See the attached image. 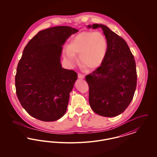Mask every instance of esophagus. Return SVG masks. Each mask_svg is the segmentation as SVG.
Here are the masks:
<instances>
[{"instance_id":"34e87169","label":"esophagus","mask_w":157,"mask_h":157,"mask_svg":"<svg viewBox=\"0 0 157 157\" xmlns=\"http://www.w3.org/2000/svg\"><path fill=\"white\" fill-rule=\"evenodd\" d=\"M78 77L79 79H84L85 78V76L83 75H82L81 74H78Z\"/></svg>"}]
</instances>
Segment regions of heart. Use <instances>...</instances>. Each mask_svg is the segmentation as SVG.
I'll use <instances>...</instances> for the list:
<instances>
[{"instance_id": "obj_1", "label": "heart", "mask_w": 157, "mask_h": 157, "mask_svg": "<svg viewBox=\"0 0 157 157\" xmlns=\"http://www.w3.org/2000/svg\"><path fill=\"white\" fill-rule=\"evenodd\" d=\"M108 48V40L100 32H82L76 35L66 49L65 58L68 64L74 66L79 55L81 63L90 69L99 67L104 61Z\"/></svg>"}]
</instances>
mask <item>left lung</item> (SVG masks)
<instances>
[{
  "mask_svg": "<svg viewBox=\"0 0 157 157\" xmlns=\"http://www.w3.org/2000/svg\"><path fill=\"white\" fill-rule=\"evenodd\" d=\"M88 27L101 28L108 44L101 66L85 77L90 106L99 115L116 117L127 109L134 95L137 81L134 57L125 40L106 26Z\"/></svg>",
  "mask_w": 157,
  "mask_h": 157,
  "instance_id": "obj_1",
  "label": "left lung"
}]
</instances>
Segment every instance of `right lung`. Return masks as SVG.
Masks as SVG:
<instances>
[{
    "label": "right lung",
    "instance_id": "obj_1",
    "mask_svg": "<svg viewBox=\"0 0 157 157\" xmlns=\"http://www.w3.org/2000/svg\"><path fill=\"white\" fill-rule=\"evenodd\" d=\"M78 32L67 26L41 30L23 50L15 76L16 95L26 111L37 120L55 121L67 111L78 75L62 67V46Z\"/></svg>",
    "mask_w": 157,
    "mask_h": 157
}]
</instances>
